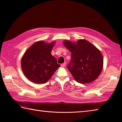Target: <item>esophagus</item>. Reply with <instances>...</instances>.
Listing matches in <instances>:
<instances>
[{"instance_id": "obj_1", "label": "esophagus", "mask_w": 122, "mask_h": 122, "mask_svg": "<svg viewBox=\"0 0 122 122\" xmlns=\"http://www.w3.org/2000/svg\"><path fill=\"white\" fill-rule=\"evenodd\" d=\"M66 66V63H64V64H62L61 65V66L62 67H65V66Z\"/></svg>"}]
</instances>
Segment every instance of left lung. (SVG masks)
I'll list each match as a JSON object with an SVG mask.
<instances>
[{
    "label": "left lung",
    "mask_w": 122,
    "mask_h": 122,
    "mask_svg": "<svg viewBox=\"0 0 122 122\" xmlns=\"http://www.w3.org/2000/svg\"><path fill=\"white\" fill-rule=\"evenodd\" d=\"M63 44L71 53L68 69L76 81L89 83L96 79L103 66L102 55L97 48L84 39L76 42L64 40Z\"/></svg>",
    "instance_id": "8db88e82"
}]
</instances>
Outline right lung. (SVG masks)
Instances as JSON below:
<instances>
[{"mask_svg":"<svg viewBox=\"0 0 122 122\" xmlns=\"http://www.w3.org/2000/svg\"><path fill=\"white\" fill-rule=\"evenodd\" d=\"M55 42H36L25 51L21 58V68L26 78L35 83L47 82L61 67L51 54Z\"/></svg>","mask_w":122,"mask_h":122,"instance_id":"1","label":"right lung"}]
</instances>
